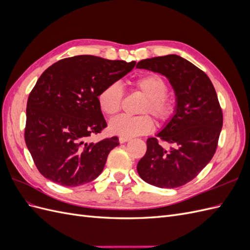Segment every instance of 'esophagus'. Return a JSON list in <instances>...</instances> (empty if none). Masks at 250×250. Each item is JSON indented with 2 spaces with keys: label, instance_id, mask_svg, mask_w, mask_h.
<instances>
[{
  "label": "esophagus",
  "instance_id": "34e87169",
  "mask_svg": "<svg viewBox=\"0 0 250 250\" xmlns=\"http://www.w3.org/2000/svg\"><path fill=\"white\" fill-rule=\"evenodd\" d=\"M130 140H131L130 138H123V137H120V139H119V142H120L121 144H123V143H126V142L130 141Z\"/></svg>",
  "mask_w": 250,
  "mask_h": 250
}]
</instances>
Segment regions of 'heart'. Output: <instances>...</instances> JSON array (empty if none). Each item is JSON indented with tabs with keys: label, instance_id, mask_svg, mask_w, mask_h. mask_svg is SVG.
Here are the masks:
<instances>
[{
	"label": "heart",
	"instance_id": "heart-1",
	"mask_svg": "<svg viewBox=\"0 0 250 250\" xmlns=\"http://www.w3.org/2000/svg\"><path fill=\"white\" fill-rule=\"evenodd\" d=\"M131 84L135 90L145 96L139 111L151 113L160 123H167L175 112V104L167 94L168 83L157 74L144 75L134 79ZM123 100V89L118 82H110L97 95L100 110L108 117L117 115ZM154 122L148 115L137 117L120 116L110 121L108 129L112 134L123 138H133L153 130Z\"/></svg>",
	"mask_w": 250,
	"mask_h": 250
}]
</instances>
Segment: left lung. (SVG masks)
Instances as JSON below:
<instances>
[{"mask_svg": "<svg viewBox=\"0 0 250 250\" xmlns=\"http://www.w3.org/2000/svg\"><path fill=\"white\" fill-rule=\"evenodd\" d=\"M137 67L167 77L176 96L174 116L156 134L172 147L165 149L156 138H149L138 173L158 188L181 187L197 176L216 152L223 115L215 87L206 73L178 55L143 59Z\"/></svg>", "mask_w": 250, "mask_h": 250, "instance_id": "left-lung-1", "label": "left lung"}]
</instances>
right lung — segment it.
Returning <instances> with one entry per match:
<instances>
[{
    "instance_id": "obj_1",
    "label": "right lung",
    "mask_w": 250,
    "mask_h": 250,
    "mask_svg": "<svg viewBox=\"0 0 250 250\" xmlns=\"http://www.w3.org/2000/svg\"><path fill=\"white\" fill-rule=\"evenodd\" d=\"M135 62L78 55L49 66L29 95L25 141L42 176L64 187H77L100 175L112 137L89 143L107 126L97 95L129 73Z\"/></svg>"
}]
</instances>
